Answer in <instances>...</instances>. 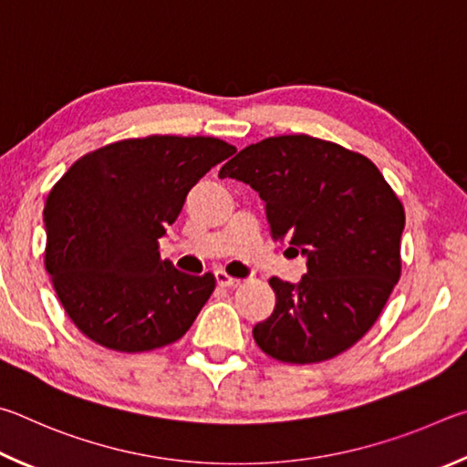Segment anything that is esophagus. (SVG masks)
I'll use <instances>...</instances> for the list:
<instances>
[{"mask_svg":"<svg viewBox=\"0 0 467 467\" xmlns=\"http://www.w3.org/2000/svg\"><path fill=\"white\" fill-rule=\"evenodd\" d=\"M215 281L221 287H235V285H240V279H234L225 271H215Z\"/></svg>","mask_w":467,"mask_h":467,"instance_id":"esophagus-1","label":"esophagus"}]
</instances>
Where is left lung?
<instances>
[{
  "mask_svg": "<svg viewBox=\"0 0 467 467\" xmlns=\"http://www.w3.org/2000/svg\"><path fill=\"white\" fill-rule=\"evenodd\" d=\"M219 178L250 184L266 202L273 238L306 258L299 283L273 276L276 304L256 345L283 363H320L365 337L400 279L404 207L361 153L309 135L248 145Z\"/></svg>",
  "mask_w": 467,
  "mask_h": 467,
  "instance_id": "1",
  "label": "left lung"
}]
</instances>
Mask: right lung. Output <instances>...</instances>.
Segmentation results:
<instances>
[{
	"mask_svg": "<svg viewBox=\"0 0 467 467\" xmlns=\"http://www.w3.org/2000/svg\"><path fill=\"white\" fill-rule=\"evenodd\" d=\"M234 153L213 137L127 139L79 158L48 192L45 265L89 340L143 353L191 328L215 276L178 271L160 258L158 242L188 191Z\"/></svg>",
	"mask_w": 467,
	"mask_h": 467,
	"instance_id": "add662e5",
	"label": "right lung"
}]
</instances>
